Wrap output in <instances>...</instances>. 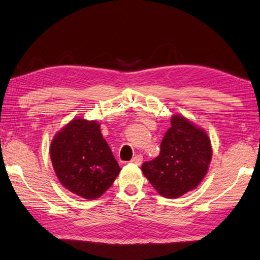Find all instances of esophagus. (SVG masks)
I'll use <instances>...</instances> for the list:
<instances>
[{
	"label": "esophagus",
	"mask_w": 260,
	"mask_h": 260,
	"mask_svg": "<svg viewBox=\"0 0 260 260\" xmlns=\"http://www.w3.org/2000/svg\"><path fill=\"white\" fill-rule=\"evenodd\" d=\"M142 161H143V157H142V155H141V154L135 155V157L131 160V162H132V164L138 165V166H140V165L142 164Z\"/></svg>",
	"instance_id": "34e87169"
}]
</instances>
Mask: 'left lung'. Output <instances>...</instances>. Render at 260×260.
<instances>
[{
    "mask_svg": "<svg viewBox=\"0 0 260 260\" xmlns=\"http://www.w3.org/2000/svg\"><path fill=\"white\" fill-rule=\"evenodd\" d=\"M157 158L142 165L144 176L160 196L178 198L194 190L208 172L212 155L206 132L185 117L174 115Z\"/></svg>",
    "mask_w": 260,
    "mask_h": 260,
    "instance_id": "left-lung-1",
    "label": "left lung"
}]
</instances>
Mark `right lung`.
Returning <instances> with one entry per match:
<instances>
[{
	"label": "right lung",
	"mask_w": 260,
	"mask_h": 260,
	"mask_svg": "<svg viewBox=\"0 0 260 260\" xmlns=\"http://www.w3.org/2000/svg\"><path fill=\"white\" fill-rule=\"evenodd\" d=\"M50 155L60 183L88 200L101 197L121 169L95 120L68 122L52 140Z\"/></svg>",
	"instance_id": "1"
}]
</instances>
